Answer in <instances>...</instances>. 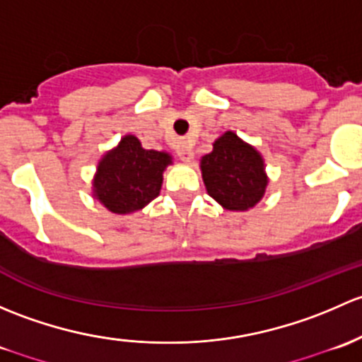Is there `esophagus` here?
I'll return each instance as SVG.
<instances>
[{
	"label": "esophagus",
	"instance_id": "obj_1",
	"mask_svg": "<svg viewBox=\"0 0 362 362\" xmlns=\"http://www.w3.org/2000/svg\"><path fill=\"white\" fill-rule=\"evenodd\" d=\"M176 151H177V156H180L182 162L186 163L193 162V158H195V151H193L192 144L186 143V141H180V143L176 144Z\"/></svg>",
	"mask_w": 362,
	"mask_h": 362
}]
</instances>
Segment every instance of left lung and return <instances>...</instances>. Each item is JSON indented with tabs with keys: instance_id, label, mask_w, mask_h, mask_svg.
I'll return each mask as SVG.
<instances>
[{
	"instance_id": "1",
	"label": "left lung",
	"mask_w": 362,
	"mask_h": 362,
	"mask_svg": "<svg viewBox=\"0 0 362 362\" xmlns=\"http://www.w3.org/2000/svg\"><path fill=\"white\" fill-rule=\"evenodd\" d=\"M263 155L233 130L212 143L211 153L200 158V173L209 197L232 212L249 211L259 204L268 186Z\"/></svg>"
}]
</instances>
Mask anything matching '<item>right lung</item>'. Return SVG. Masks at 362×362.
Wrapping results in <instances>:
<instances>
[{"label":"right lung","mask_w":362,"mask_h":362,"mask_svg":"<svg viewBox=\"0 0 362 362\" xmlns=\"http://www.w3.org/2000/svg\"><path fill=\"white\" fill-rule=\"evenodd\" d=\"M169 165L173 155L144 150L136 136L127 134L100 156L92 180V197L113 214H132L160 195Z\"/></svg>","instance_id":"add662e5"}]
</instances>
